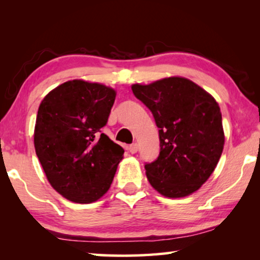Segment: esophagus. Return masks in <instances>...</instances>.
I'll use <instances>...</instances> for the list:
<instances>
[{
  "instance_id": "esophagus-1",
  "label": "esophagus",
  "mask_w": 260,
  "mask_h": 260,
  "mask_svg": "<svg viewBox=\"0 0 260 260\" xmlns=\"http://www.w3.org/2000/svg\"><path fill=\"white\" fill-rule=\"evenodd\" d=\"M138 150H139V146H138V143H133V144H131V146L128 147V151H129L131 153H135V152H138Z\"/></svg>"
}]
</instances>
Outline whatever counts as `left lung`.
Listing matches in <instances>:
<instances>
[{
    "label": "left lung",
    "mask_w": 260,
    "mask_h": 260,
    "mask_svg": "<svg viewBox=\"0 0 260 260\" xmlns=\"http://www.w3.org/2000/svg\"><path fill=\"white\" fill-rule=\"evenodd\" d=\"M132 90L159 128V156L144 165L149 182L170 199L199 190L214 171L225 143L217 101L181 77L135 83Z\"/></svg>",
    "instance_id": "obj_1"
}]
</instances>
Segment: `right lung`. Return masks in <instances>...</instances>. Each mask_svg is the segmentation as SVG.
<instances>
[{"label":"right lung","instance_id":"obj_1","mask_svg":"<svg viewBox=\"0 0 260 260\" xmlns=\"http://www.w3.org/2000/svg\"><path fill=\"white\" fill-rule=\"evenodd\" d=\"M116 90L71 80L48 94L38 110L34 147L48 181L74 203L87 204L109 190L124 149L101 133Z\"/></svg>","mask_w":260,"mask_h":260}]
</instances>
